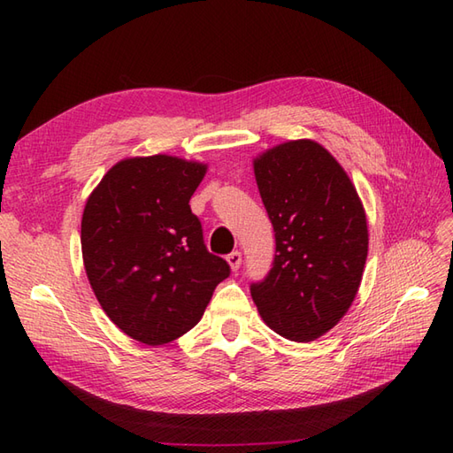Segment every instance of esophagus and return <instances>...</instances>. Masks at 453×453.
<instances>
[{
	"instance_id": "esophagus-1",
	"label": "esophagus",
	"mask_w": 453,
	"mask_h": 453,
	"mask_svg": "<svg viewBox=\"0 0 453 453\" xmlns=\"http://www.w3.org/2000/svg\"><path fill=\"white\" fill-rule=\"evenodd\" d=\"M226 258H227L229 266H232V271H239V266H242V253L234 251V253H229Z\"/></svg>"
}]
</instances>
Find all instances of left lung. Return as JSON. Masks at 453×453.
<instances>
[{
  "label": "left lung",
  "mask_w": 453,
  "mask_h": 453,
  "mask_svg": "<svg viewBox=\"0 0 453 453\" xmlns=\"http://www.w3.org/2000/svg\"><path fill=\"white\" fill-rule=\"evenodd\" d=\"M276 255L251 296L284 339H319L342 319L360 288L368 224L349 175L313 140L286 142L255 159Z\"/></svg>",
  "instance_id": "1"
}]
</instances>
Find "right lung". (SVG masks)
Listing matches in <instances>:
<instances>
[{
    "instance_id": "add662e5",
    "label": "right lung",
    "mask_w": 453,
    "mask_h": 453,
    "mask_svg": "<svg viewBox=\"0 0 453 453\" xmlns=\"http://www.w3.org/2000/svg\"><path fill=\"white\" fill-rule=\"evenodd\" d=\"M204 173L173 156L122 159L85 204V273L104 313L134 341L159 346L190 331L232 273L206 249L188 204Z\"/></svg>"
}]
</instances>
